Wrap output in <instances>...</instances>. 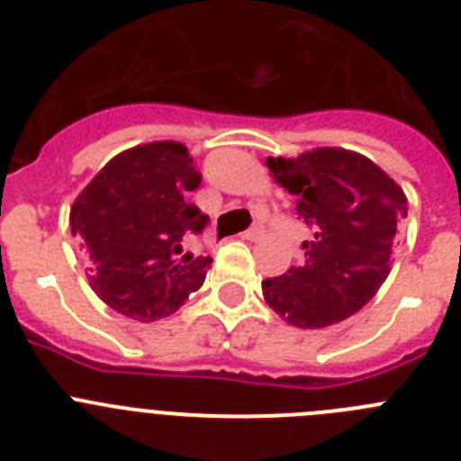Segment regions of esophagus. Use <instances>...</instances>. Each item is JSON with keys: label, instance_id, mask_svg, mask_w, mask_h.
<instances>
[{"label": "esophagus", "instance_id": "obj_1", "mask_svg": "<svg viewBox=\"0 0 461 461\" xmlns=\"http://www.w3.org/2000/svg\"><path fill=\"white\" fill-rule=\"evenodd\" d=\"M260 235H263V226H260V223H256V226H251L249 230H244L242 240H258Z\"/></svg>", "mask_w": 461, "mask_h": 461}]
</instances>
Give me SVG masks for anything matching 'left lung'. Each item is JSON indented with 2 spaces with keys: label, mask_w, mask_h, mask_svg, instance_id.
<instances>
[{
  "label": "left lung",
  "mask_w": 461,
  "mask_h": 461,
  "mask_svg": "<svg viewBox=\"0 0 461 461\" xmlns=\"http://www.w3.org/2000/svg\"><path fill=\"white\" fill-rule=\"evenodd\" d=\"M266 164L297 198V217L313 238L303 242V266L263 281V297L295 328L339 323L388 279L397 223L406 217L404 191L367 157L339 148L267 157Z\"/></svg>",
  "instance_id": "8db88e82"
}]
</instances>
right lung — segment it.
I'll return each instance as SVG.
<instances>
[{
  "mask_svg": "<svg viewBox=\"0 0 461 461\" xmlns=\"http://www.w3.org/2000/svg\"><path fill=\"white\" fill-rule=\"evenodd\" d=\"M198 185L185 145L161 140L110 158L76 198L71 233L89 251V284L110 309L152 323L203 286L210 256H180L185 235L210 223L189 203Z\"/></svg>",
  "mask_w": 461,
  "mask_h": 461,
  "instance_id": "obj_1",
  "label": "right lung"
}]
</instances>
